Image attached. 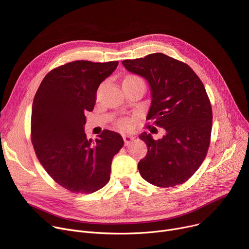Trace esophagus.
Segmentation results:
<instances>
[{
  "label": "esophagus",
  "instance_id": "1",
  "mask_svg": "<svg viewBox=\"0 0 249 249\" xmlns=\"http://www.w3.org/2000/svg\"><path fill=\"white\" fill-rule=\"evenodd\" d=\"M123 140L125 142V146H129L133 142L134 137L131 135H123Z\"/></svg>",
  "mask_w": 249,
  "mask_h": 249
}]
</instances>
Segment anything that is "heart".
Returning a JSON list of instances; mask_svg holds the SVG:
<instances>
[{
    "label": "heart",
    "instance_id": "1",
    "mask_svg": "<svg viewBox=\"0 0 249 249\" xmlns=\"http://www.w3.org/2000/svg\"><path fill=\"white\" fill-rule=\"evenodd\" d=\"M132 77H136V76H128V77H126V78H132ZM130 124H131L130 120H128V119H122V120H120V121L118 122V127L121 128V129H127V128H129Z\"/></svg>",
    "mask_w": 249,
    "mask_h": 249
}]
</instances>
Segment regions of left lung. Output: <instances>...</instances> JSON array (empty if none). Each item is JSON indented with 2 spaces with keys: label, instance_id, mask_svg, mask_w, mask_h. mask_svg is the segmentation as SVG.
<instances>
[{
  "label": "left lung",
  "instance_id": "left-lung-1",
  "mask_svg": "<svg viewBox=\"0 0 249 249\" xmlns=\"http://www.w3.org/2000/svg\"><path fill=\"white\" fill-rule=\"evenodd\" d=\"M122 64L150 84L147 119L166 131L159 140L147 133L140 136L148 147L138 163L141 176L159 187L184 183L200 167L210 146L213 113L203 83L187 64L162 53Z\"/></svg>",
  "mask_w": 249,
  "mask_h": 249
}]
</instances>
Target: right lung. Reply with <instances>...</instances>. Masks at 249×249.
Instances as JSON below:
<instances>
[{
	"label": "right lung",
	"instance_id": "right-lung-1",
	"mask_svg": "<svg viewBox=\"0 0 249 249\" xmlns=\"http://www.w3.org/2000/svg\"><path fill=\"white\" fill-rule=\"evenodd\" d=\"M118 61H74L53 69L35 93L31 142L53 180L73 193H93L110 179L111 161L124 145L122 137L104 130L95 141L84 131L86 111H92L96 90Z\"/></svg>",
	"mask_w": 249,
	"mask_h": 249
}]
</instances>
